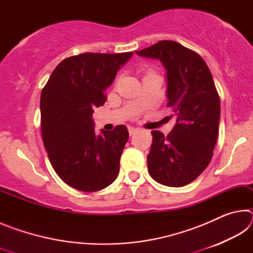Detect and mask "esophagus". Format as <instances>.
<instances>
[{"instance_id": "obj_1", "label": "esophagus", "mask_w": 253, "mask_h": 253, "mask_svg": "<svg viewBox=\"0 0 253 253\" xmlns=\"http://www.w3.org/2000/svg\"><path fill=\"white\" fill-rule=\"evenodd\" d=\"M137 130H138V129H137V128H135V127H129V128H128V131H129V135L130 136L134 135Z\"/></svg>"}]
</instances>
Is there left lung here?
Masks as SVG:
<instances>
[{
    "label": "left lung",
    "mask_w": 253,
    "mask_h": 253,
    "mask_svg": "<svg viewBox=\"0 0 253 253\" xmlns=\"http://www.w3.org/2000/svg\"><path fill=\"white\" fill-rule=\"evenodd\" d=\"M136 53L164 65L168 107L176 116L168 136L152 130L148 173L163 185H187L208 168L219 135L220 97L211 71L199 53L175 41H158Z\"/></svg>",
    "instance_id": "1"
}]
</instances>
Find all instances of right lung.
Masks as SVG:
<instances>
[{
  "instance_id": "right-lung-1",
  "label": "right lung",
  "mask_w": 253,
  "mask_h": 253,
  "mask_svg": "<svg viewBox=\"0 0 253 253\" xmlns=\"http://www.w3.org/2000/svg\"><path fill=\"white\" fill-rule=\"evenodd\" d=\"M132 55L85 52L66 58L42 89V139L55 173L68 185L96 192L110 185L128 140L127 127L118 125L97 136L95 107L105 104L106 88Z\"/></svg>"
}]
</instances>
